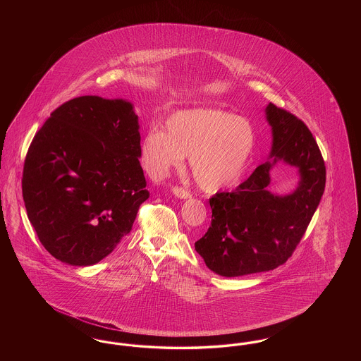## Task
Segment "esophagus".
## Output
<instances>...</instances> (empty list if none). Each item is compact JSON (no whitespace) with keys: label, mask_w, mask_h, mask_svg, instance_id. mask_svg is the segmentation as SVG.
<instances>
[{"label":"esophagus","mask_w":361,"mask_h":361,"mask_svg":"<svg viewBox=\"0 0 361 361\" xmlns=\"http://www.w3.org/2000/svg\"><path fill=\"white\" fill-rule=\"evenodd\" d=\"M172 192L174 196H177L180 199H188L192 196L188 189L183 188V187H173Z\"/></svg>","instance_id":"esophagus-1"}]
</instances>
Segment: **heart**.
I'll return each mask as SVG.
<instances>
[{"mask_svg":"<svg viewBox=\"0 0 361 361\" xmlns=\"http://www.w3.org/2000/svg\"><path fill=\"white\" fill-rule=\"evenodd\" d=\"M166 133L150 130L142 142L146 171L161 177L181 165L189 154V171L206 192L238 181L256 146L250 121L211 108L178 111L165 123Z\"/></svg>","mask_w":361,"mask_h":361,"instance_id":"b5f03b06","label":"heart"}]
</instances>
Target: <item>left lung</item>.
Wrapping results in <instances>:
<instances>
[{
    "instance_id": "1",
    "label": "left lung",
    "mask_w": 361,
    "mask_h": 361,
    "mask_svg": "<svg viewBox=\"0 0 361 361\" xmlns=\"http://www.w3.org/2000/svg\"><path fill=\"white\" fill-rule=\"evenodd\" d=\"M265 111L274 134V162L257 166L233 192H216L209 199L211 226L195 242L207 267L224 277L283 265L303 238L325 190V161L305 121L275 104ZM279 159L301 173L300 187L287 197L266 188L269 171Z\"/></svg>"
}]
</instances>
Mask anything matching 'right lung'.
<instances>
[{
	"label": "right lung",
	"mask_w": 361,
	"mask_h": 361,
	"mask_svg": "<svg viewBox=\"0 0 361 361\" xmlns=\"http://www.w3.org/2000/svg\"><path fill=\"white\" fill-rule=\"evenodd\" d=\"M137 130L128 102L81 96L52 111L35 134L23 199L37 238L56 259L93 265L131 231L150 196Z\"/></svg>",
	"instance_id": "add662e5"
}]
</instances>
